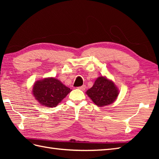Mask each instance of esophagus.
I'll list each match as a JSON object with an SVG mask.
<instances>
[{
  "label": "esophagus",
  "mask_w": 159,
  "mask_h": 159,
  "mask_svg": "<svg viewBox=\"0 0 159 159\" xmlns=\"http://www.w3.org/2000/svg\"><path fill=\"white\" fill-rule=\"evenodd\" d=\"M85 88H86V86H85V85H82V86H80V87H78V89H80V90H85Z\"/></svg>",
  "instance_id": "esophagus-1"
}]
</instances>
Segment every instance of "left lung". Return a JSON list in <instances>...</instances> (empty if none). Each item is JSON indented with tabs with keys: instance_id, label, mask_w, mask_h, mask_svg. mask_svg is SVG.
<instances>
[{
	"instance_id": "left-lung-1",
	"label": "left lung",
	"mask_w": 159,
	"mask_h": 159,
	"mask_svg": "<svg viewBox=\"0 0 159 159\" xmlns=\"http://www.w3.org/2000/svg\"><path fill=\"white\" fill-rule=\"evenodd\" d=\"M86 93L97 106L104 107L112 104L119 92L113 82L105 77L100 76Z\"/></svg>"
}]
</instances>
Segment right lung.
<instances>
[{"label": "right lung", "mask_w": 159, "mask_h": 159, "mask_svg": "<svg viewBox=\"0 0 159 159\" xmlns=\"http://www.w3.org/2000/svg\"><path fill=\"white\" fill-rule=\"evenodd\" d=\"M70 92L69 87L55 78L38 80L33 89L35 99L42 105L48 107H57Z\"/></svg>", "instance_id": "right-lung-1"}]
</instances>
